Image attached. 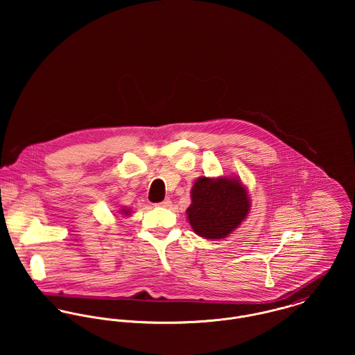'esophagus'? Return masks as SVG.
Wrapping results in <instances>:
<instances>
[{"label": "esophagus", "instance_id": "obj_1", "mask_svg": "<svg viewBox=\"0 0 355 355\" xmlns=\"http://www.w3.org/2000/svg\"><path fill=\"white\" fill-rule=\"evenodd\" d=\"M158 205H159V206H162V207H169V206L172 205V201H171L169 198H165L162 202H159Z\"/></svg>", "mask_w": 355, "mask_h": 355}]
</instances>
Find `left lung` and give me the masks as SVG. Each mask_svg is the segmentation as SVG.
<instances>
[{
  "label": "left lung",
  "mask_w": 355,
  "mask_h": 355,
  "mask_svg": "<svg viewBox=\"0 0 355 355\" xmlns=\"http://www.w3.org/2000/svg\"><path fill=\"white\" fill-rule=\"evenodd\" d=\"M250 197L238 178H200L191 189L187 218L205 239L227 238L248 217Z\"/></svg>",
  "instance_id": "8db88e82"
}]
</instances>
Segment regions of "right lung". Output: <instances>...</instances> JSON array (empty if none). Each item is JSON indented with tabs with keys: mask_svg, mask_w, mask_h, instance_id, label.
<instances>
[{
	"mask_svg": "<svg viewBox=\"0 0 355 355\" xmlns=\"http://www.w3.org/2000/svg\"><path fill=\"white\" fill-rule=\"evenodd\" d=\"M120 211H121V214H124V216H128V214L131 213V210H130V209H121Z\"/></svg>",
	"mask_w": 355,
	"mask_h": 355,
	"instance_id": "add662e5",
	"label": "right lung"
}]
</instances>
